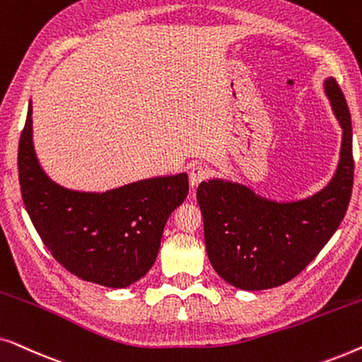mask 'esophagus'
Returning <instances> with one entry per match:
<instances>
[{
	"mask_svg": "<svg viewBox=\"0 0 362 362\" xmlns=\"http://www.w3.org/2000/svg\"><path fill=\"white\" fill-rule=\"evenodd\" d=\"M209 176V170L204 165H196L189 170V182L191 186H197L201 181H204Z\"/></svg>",
	"mask_w": 362,
	"mask_h": 362,
	"instance_id": "1",
	"label": "esophagus"
}]
</instances>
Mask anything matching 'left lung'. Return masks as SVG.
<instances>
[{"label": "left lung", "mask_w": 362, "mask_h": 362, "mask_svg": "<svg viewBox=\"0 0 362 362\" xmlns=\"http://www.w3.org/2000/svg\"><path fill=\"white\" fill-rule=\"evenodd\" d=\"M325 92L343 128V141L338 170L320 192L276 202L224 180L202 181L197 187L207 257L217 275L235 288L267 290L295 279L343 221L353 191V127L333 77L325 81Z\"/></svg>", "instance_id": "8db88e82"}]
</instances>
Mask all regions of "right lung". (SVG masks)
Returning <instances> with one entry per match:
<instances>
[{
	"label": "right lung",
	"mask_w": 362,
	"mask_h": 362,
	"mask_svg": "<svg viewBox=\"0 0 362 362\" xmlns=\"http://www.w3.org/2000/svg\"><path fill=\"white\" fill-rule=\"evenodd\" d=\"M33 107L19 138L18 171L24 206L44 245L78 279L125 288L146 275L171 212L186 199V173L151 177L105 192L59 186L39 166Z\"/></svg>",
	"instance_id": "1"
}]
</instances>
